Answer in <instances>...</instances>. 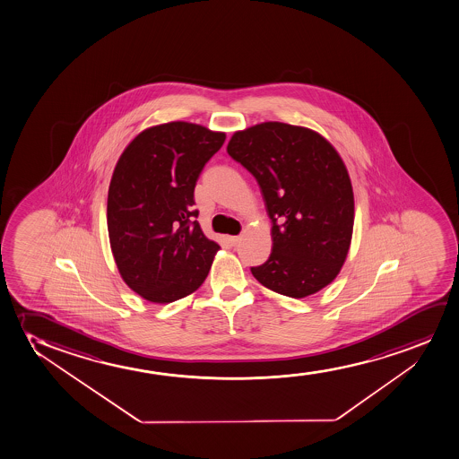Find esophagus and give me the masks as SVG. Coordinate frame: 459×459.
Here are the masks:
<instances>
[{"label": "esophagus", "mask_w": 459, "mask_h": 459, "mask_svg": "<svg viewBox=\"0 0 459 459\" xmlns=\"http://www.w3.org/2000/svg\"><path fill=\"white\" fill-rule=\"evenodd\" d=\"M227 241L232 246L238 245L239 237H232V235H230V237H227Z\"/></svg>", "instance_id": "obj_1"}]
</instances>
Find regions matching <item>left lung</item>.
<instances>
[{"instance_id":"8db88e82","label":"left lung","mask_w":459,"mask_h":459,"mask_svg":"<svg viewBox=\"0 0 459 459\" xmlns=\"http://www.w3.org/2000/svg\"><path fill=\"white\" fill-rule=\"evenodd\" d=\"M227 152L255 178L273 222V252L252 275L294 299L332 283L353 230L351 178L333 146L307 127L269 121L235 132Z\"/></svg>"}]
</instances>
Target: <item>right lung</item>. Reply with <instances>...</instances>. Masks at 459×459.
Masks as SVG:
<instances>
[{
  "label": "right lung",
  "instance_id": "right-lung-1",
  "mask_svg": "<svg viewBox=\"0 0 459 459\" xmlns=\"http://www.w3.org/2000/svg\"><path fill=\"white\" fill-rule=\"evenodd\" d=\"M226 134L185 121L154 126L125 149L108 197L110 247L132 291L169 304L196 291L220 246L196 218L195 186Z\"/></svg>",
  "mask_w": 459,
  "mask_h": 459
}]
</instances>
